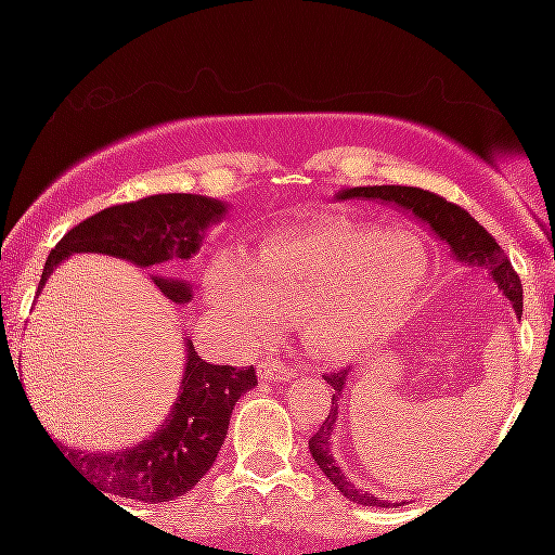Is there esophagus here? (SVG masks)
I'll return each instance as SVG.
<instances>
[{
    "mask_svg": "<svg viewBox=\"0 0 555 555\" xmlns=\"http://www.w3.org/2000/svg\"><path fill=\"white\" fill-rule=\"evenodd\" d=\"M299 375V371L295 365H289V362L284 360H266L260 362V378L263 380H289Z\"/></svg>",
    "mask_w": 555,
    "mask_h": 555,
    "instance_id": "obj_1",
    "label": "esophagus"
}]
</instances>
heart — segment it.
<instances>
[{"label":"heart","instance_id":"heart-1","mask_svg":"<svg viewBox=\"0 0 555 555\" xmlns=\"http://www.w3.org/2000/svg\"><path fill=\"white\" fill-rule=\"evenodd\" d=\"M428 276V250L410 229H373L326 216L260 245L256 269L221 253L208 271V297L253 339L302 323L318 358L365 354L410 310Z\"/></svg>","mask_w":555,"mask_h":555}]
</instances>
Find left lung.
<instances>
[{
	"instance_id": "8db88e82",
	"label": "left lung",
	"mask_w": 555,
	"mask_h": 555,
	"mask_svg": "<svg viewBox=\"0 0 555 555\" xmlns=\"http://www.w3.org/2000/svg\"><path fill=\"white\" fill-rule=\"evenodd\" d=\"M339 201H349V197H367V201H380V203H397L399 208H406L423 219L433 232L441 237L446 245L451 247L456 258L464 263H477L490 269V276L499 284V289L512 299L514 313L521 318V282L514 271V266L508 263V258L503 256L501 245L488 234L486 227H480L477 221L464 211L456 203H449L446 197L430 193L423 188H401V184H371V188H349L344 193L336 195ZM326 384L334 386L331 393V410L323 417V423L318 425V430L310 438V454L321 473L328 477L331 486H334L344 499L360 503V506H388V501L375 499L373 493L354 486L347 480L344 469L334 462V451H331V438H334V425L336 415H339V399L341 388L347 384V371L339 373H326L323 375Z\"/></svg>"
}]
</instances>
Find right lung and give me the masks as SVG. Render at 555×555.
<instances>
[{"label": "right lung", "instance_id": "right-lung-1", "mask_svg": "<svg viewBox=\"0 0 555 555\" xmlns=\"http://www.w3.org/2000/svg\"><path fill=\"white\" fill-rule=\"evenodd\" d=\"M224 211V203L190 193L149 195L104 208L88 216L56 242L43 266L41 284L47 282L54 266L73 253H106L138 266H156L171 258L184 260L195 256L201 247L203 229L219 221ZM156 286L180 305L193 297L190 286L175 279H156ZM256 384L258 375L253 365H211L201 360L193 341H188V365H184L180 399L167 425L156 436L114 454H86L73 449L60 454L69 462V467L86 475L93 488L104 490L112 499H135L143 503L171 501L188 493L211 469L227 438L234 404Z\"/></svg>", "mask_w": 555, "mask_h": 555}]
</instances>
